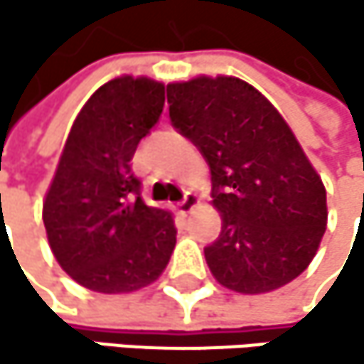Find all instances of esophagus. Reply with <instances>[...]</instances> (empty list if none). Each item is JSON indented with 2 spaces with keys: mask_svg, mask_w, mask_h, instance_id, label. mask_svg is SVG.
<instances>
[{
  "mask_svg": "<svg viewBox=\"0 0 364 364\" xmlns=\"http://www.w3.org/2000/svg\"><path fill=\"white\" fill-rule=\"evenodd\" d=\"M196 203H198L196 194L188 192V194H186L183 198H181V200H178V205H176V209H178V214H183V216H186V214H190V212H192V207H194Z\"/></svg>",
  "mask_w": 364,
  "mask_h": 364,
  "instance_id": "esophagus-1",
  "label": "esophagus"
}]
</instances>
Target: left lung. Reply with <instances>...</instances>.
<instances>
[{
	"label": "left lung",
	"instance_id": "left-lung-1",
	"mask_svg": "<svg viewBox=\"0 0 364 364\" xmlns=\"http://www.w3.org/2000/svg\"><path fill=\"white\" fill-rule=\"evenodd\" d=\"M172 127L212 170L220 235L212 275L245 295L275 290L312 262L328 225L326 188L277 109L231 76L168 85Z\"/></svg>",
	"mask_w": 364,
	"mask_h": 364
}]
</instances>
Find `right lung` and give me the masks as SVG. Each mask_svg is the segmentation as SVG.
Masks as SVG:
<instances>
[{"mask_svg": "<svg viewBox=\"0 0 364 364\" xmlns=\"http://www.w3.org/2000/svg\"><path fill=\"white\" fill-rule=\"evenodd\" d=\"M166 87L122 76L78 113L43 203L54 257L80 286L115 295L155 282L176 245L166 209L148 207L131 170L139 141L159 122Z\"/></svg>", "mask_w": 364, "mask_h": 364, "instance_id": "obj_1", "label": "right lung"}]
</instances>
